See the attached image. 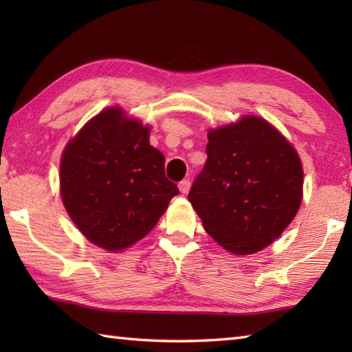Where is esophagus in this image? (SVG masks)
<instances>
[{
	"label": "esophagus",
	"mask_w": 352,
	"mask_h": 352,
	"mask_svg": "<svg viewBox=\"0 0 352 352\" xmlns=\"http://www.w3.org/2000/svg\"><path fill=\"white\" fill-rule=\"evenodd\" d=\"M178 189H180L182 193H188L190 190V182L189 180H183L178 183Z\"/></svg>",
	"instance_id": "34e87169"
}]
</instances>
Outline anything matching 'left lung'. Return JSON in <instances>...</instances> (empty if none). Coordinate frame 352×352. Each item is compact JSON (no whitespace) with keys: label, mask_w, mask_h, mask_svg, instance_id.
<instances>
[{"label":"left lung","mask_w":352,"mask_h":352,"mask_svg":"<svg viewBox=\"0 0 352 352\" xmlns=\"http://www.w3.org/2000/svg\"><path fill=\"white\" fill-rule=\"evenodd\" d=\"M206 153L189 201L207 233L237 256L271 245L301 206L295 148L265 119L243 116L208 131Z\"/></svg>","instance_id":"obj_1"}]
</instances>
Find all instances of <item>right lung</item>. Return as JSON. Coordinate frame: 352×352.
Wrapping results in <instances>:
<instances>
[{"label":"right lung","mask_w":352,"mask_h":352,"mask_svg":"<svg viewBox=\"0 0 352 352\" xmlns=\"http://www.w3.org/2000/svg\"><path fill=\"white\" fill-rule=\"evenodd\" d=\"M60 193L85 237L122 251L154 228L180 190L164 175V155L149 145V126L109 107L66 145Z\"/></svg>","instance_id":"add662e5"}]
</instances>
